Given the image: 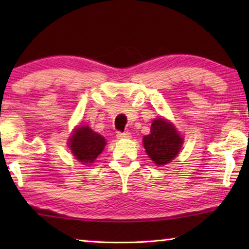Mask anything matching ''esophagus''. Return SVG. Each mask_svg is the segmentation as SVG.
Here are the masks:
<instances>
[{
    "label": "esophagus",
    "mask_w": 249,
    "mask_h": 249,
    "mask_svg": "<svg viewBox=\"0 0 249 249\" xmlns=\"http://www.w3.org/2000/svg\"><path fill=\"white\" fill-rule=\"evenodd\" d=\"M117 138H121V140H128V138L132 137V135L128 132H125V133H122V132H117L116 134Z\"/></svg>",
    "instance_id": "obj_1"
}]
</instances>
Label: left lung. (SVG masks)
Listing matches in <instances>:
<instances>
[{
    "mask_svg": "<svg viewBox=\"0 0 249 249\" xmlns=\"http://www.w3.org/2000/svg\"><path fill=\"white\" fill-rule=\"evenodd\" d=\"M147 155L157 166H163L179 154L183 138L175 125L162 117L153 121L149 135L142 138Z\"/></svg>",
    "mask_w": 249,
    "mask_h": 249,
    "instance_id": "left-lung-1",
    "label": "left lung"
}]
</instances>
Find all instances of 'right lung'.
<instances>
[{"label":"right lung","mask_w":249,"mask_h":249,"mask_svg":"<svg viewBox=\"0 0 249 249\" xmlns=\"http://www.w3.org/2000/svg\"><path fill=\"white\" fill-rule=\"evenodd\" d=\"M68 145L75 159L83 165H90L102 153L107 142L103 136L93 132L89 126H79L74 128Z\"/></svg>","instance_id":"add662e5"}]
</instances>
